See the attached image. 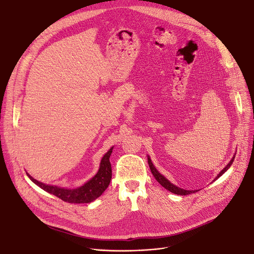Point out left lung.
I'll return each instance as SVG.
<instances>
[{"instance_id":"1","label":"left lung","mask_w":254,"mask_h":254,"mask_svg":"<svg viewBox=\"0 0 254 254\" xmlns=\"http://www.w3.org/2000/svg\"><path fill=\"white\" fill-rule=\"evenodd\" d=\"M234 158H235V156L233 157V159L230 161L229 162V164L218 174V176L216 177V179H218L223 173H225L227 170H228V168L232 165V163H233V161H234ZM148 163H149V166H150V169H151V172H152V174L154 175V177L156 178V180L161 184V186H162L163 188H165L166 190H168L169 191H171L172 193H175V194H178V195H187V194H190V193H194V192H196L197 190H182V189H179V188H177V187H175L174 184H172L170 181H168L163 175H161L159 172H158V170L154 167V165H153V163L151 162V159L150 158H148Z\"/></svg>"}]
</instances>
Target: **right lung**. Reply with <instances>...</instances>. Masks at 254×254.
<instances>
[{
    "instance_id": "1",
    "label": "right lung",
    "mask_w": 254,
    "mask_h": 254,
    "mask_svg": "<svg viewBox=\"0 0 254 254\" xmlns=\"http://www.w3.org/2000/svg\"><path fill=\"white\" fill-rule=\"evenodd\" d=\"M112 149L113 148H111L103 156L100 163V168L97 174L93 178L90 179L87 183H85L83 187L76 190H66V189H61L59 187L47 186V184L37 181L36 179L31 177L29 174L27 175L43 190L58 196L64 201L71 202V203H88L99 197L109 186L111 176H112L109 157L112 153Z\"/></svg>"
}]
</instances>
